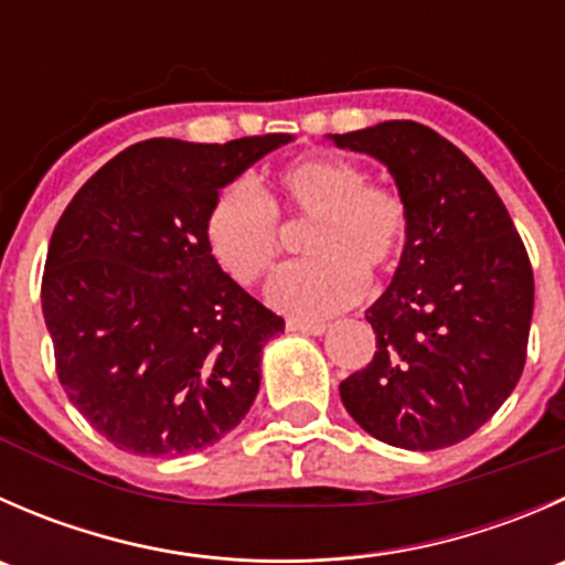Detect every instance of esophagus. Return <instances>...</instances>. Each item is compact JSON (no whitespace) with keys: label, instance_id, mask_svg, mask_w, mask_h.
I'll return each mask as SVG.
<instances>
[{"label":"esophagus","instance_id":"34e87169","mask_svg":"<svg viewBox=\"0 0 565 565\" xmlns=\"http://www.w3.org/2000/svg\"><path fill=\"white\" fill-rule=\"evenodd\" d=\"M289 333H306V335H322L328 324L322 322H303V319H289L287 322Z\"/></svg>","mask_w":565,"mask_h":565}]
</instances>
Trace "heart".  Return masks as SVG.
I'll return each mask as SVG.
<instances>
[{
    "instance_id": "1",
    "label": "heart",
    "mask_w": 565,
    "mask_h": 565,
    "mask_svg": "<svg viewBox=\"0 0 565 565\" xmlns=\"http://www.w3.org/2000/svg\"><path fill=\"white\" fill-rule=\"evenodd\" d=\"M276 210L309 218V259L284 267L267 284V300L298 319H324L355 303L369 276L393 270L407 237V204L388 185L366 182L355 163L311 156L287 163L267 199L248 177L226 182L204 218L207 246L232 278L254 284L276 265Z\"/></svg>"
}]
</instances>
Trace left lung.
<instances>
[{"instance_id":"obj_1","label":"left lung","mask_w":565,"mask_h":565,"mask_svg":"<svg viewBox=\"0 0 565 565\" xmlns=\"http://www.w3.org/2000/svg\"><path fill=\"white\" fill-rule=\"evenodd\" d=\"M388 169L407 204L391 287L366 311L377 352L339 385L363 431L437 451L481 429L525 369L533 270L509 210L476 163L409 119L328 134Z\"/></svg>"}]
</instances>
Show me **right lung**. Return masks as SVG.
I'll return each instance as SVG.
<instances>
[{
  "instance_id": "1",
  "label": "right lung",
  "mask_w": 565,
  "mask_h": 565,
  "mask_svg": "<svg viewBox=\"0 0 565 565\" xmlns=\"http://www.w3.org/2000/svg\"><path fill=\"white\" fill-rule=\"evenodd\" d=\"M289 141H139L62 213L40 292L56 374L73 407L122 451H202L254 404L262 347L284 319L221 270L204 218L226 182Z\"/></svg>"
}]
</instances>
